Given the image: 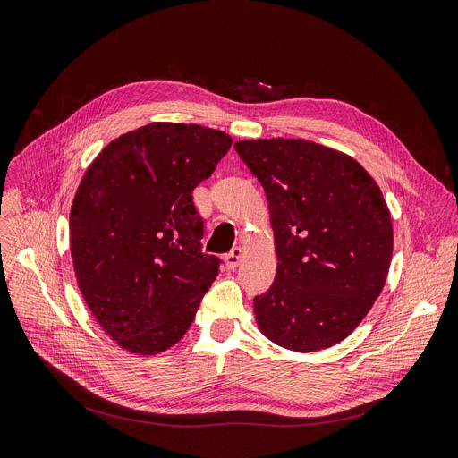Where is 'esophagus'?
Masks as SVG:
<instances>
[{
    "label": "esophagus",
    "instance_id": "1",
    "mask_svg": "<svg viewBox=\"0 0 458 458\" xmlns=\"http://www.w3.org/2000/svg\"><path fill=\"white\" fill-rule=\"evenodd\" d=\"M242 258H243V249H240V247H233V249L226 254L225 262H226V266H228L230 269H235L237 266L242 264Z\"/></svg>",
    "mask_w": 458,
    "mask_h": 458
}]
</instances>
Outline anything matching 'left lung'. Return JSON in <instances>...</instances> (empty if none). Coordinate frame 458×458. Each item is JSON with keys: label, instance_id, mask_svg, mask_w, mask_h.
<instances>
[{"label": "left lung", "instance_id": "1", "mask_svg": "<svg viewBox=\"0 0 458 458\" xmlns=\"http://www.w3.org/2000/svg\"><path fill=\"white\" fill-rule=\"evenodd\" d=\"M262 183L278 258L254 316L275 344L316 352L344 341L380 295L393 226L380 187L346 153L301 138L233 144Z\"/></svg>", "mask_w": 458, "mask_h": 458}]
</instances>
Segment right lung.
<instances>
[{
  "mask_svg": "<svg viewBox=\"0 0 458 458\" xmlns=\"http://www.w3.org/2000/svg\"><path fill=\"white\" fill-rule=\"evenodd\" d=\"M230 146L223 131L149 123L112 140L78 185L69 221L78 288L123 350L174 346L218 275L192 191Z\"/></svg>",
  "mask_w": 458,
  "mask_h": 458,
  "instance_id": "obj_1",
  "label": "right lung"
}]
</instances>
